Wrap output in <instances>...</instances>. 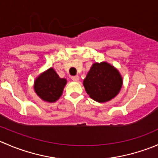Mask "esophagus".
<instances>
[{
	"label": "esophagus",
	"mask_w": 158,
	"mask_h": 158,
	"mask_svg": "<svg viewBox=\"0 0 158 158\" xmlns=\"http://www.w3.org/2000/svg\"><path fill=\"white\" fill-rule=\"evenodd\" d=\"M71 79H72V80L76 82V81H78L79 79V76H72Z\"/></svg>",
	"instance_id": "obj_1"
}]
</instances>
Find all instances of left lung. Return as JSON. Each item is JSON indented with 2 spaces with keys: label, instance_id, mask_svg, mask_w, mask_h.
<instances>
[{
  "label": "left lung",
  "instance_id": "1",
  "mask_svg": "<svg viewBox=\"0 0 158 158\" xmlns=\"http://www.w3.org/2000/svg\"><path fill=\"white\" fill-rule=\"evenodd\" d=\"M90 98L98 102H106L115 97L122 85V78L118 71L103 62L94 63L83 81Z\"/></svg>",
  "mask_w": 158,
  "mask_h": 158
}]
</instances>
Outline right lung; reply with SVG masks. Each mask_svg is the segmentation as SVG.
<instances>
[{"label":"right lung","mask_w":158,"mask_h":158,"mask_svg":"<svg viewBox=\"0 0 158 158\" xmlns=\"http://www.w3.org/2000/svg\"><path fill=\"white\" fill-rule=\"evenodd\" d=\"M66 83V79L60 78L54 69L50 68L36 79L34 89L43 100L54 102L62 95Z\"/></svg>","instance_id":"right-lung-1"}]
</instances>
